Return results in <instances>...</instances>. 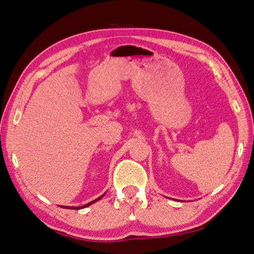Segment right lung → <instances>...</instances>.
I'll return each mask as SVG.
<instances>
[{
	"mask_svg": "<svg viewBox=\"0 0 254 254\" xmlns=\"http://www.w3.org/2000/svg\"><path fill=\"white\" fill-rule=\"evenodd\" d=\"M103 197V195L101 196V197H99V198H97V199L96 200H93V201H91V202H89V203H87V205H84V206H82V207H66L67 208V209H81V208H84V207H87V206H90L91 205V203H93V202H96L97 200H99V199H101V198Z\"/></svg>",
	"mask_w": 254,
	"mask_h": 254,
	"instance_id": "1",
	"label": "right lung"
}]
</instances>
